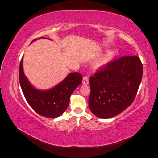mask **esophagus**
<instances>
[{
    "instance_id": "esophagus-1",
    "label": "esophagus",
    "mask_w": 158,
    "mask_h": 158,
    "mask_svg": "<svg viewBox=\"0 0 158 158\" xmlns=\"http://www.w3.org/2000/svg\"><path fill=\"white\" fill-rule=\"evenodd\" d=\"M82 83L84 85H87V84H89V78H88V76H84L83 80H82Z\"/></svg>"
}]
</instances>
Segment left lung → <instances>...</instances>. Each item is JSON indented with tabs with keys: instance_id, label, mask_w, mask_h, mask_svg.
Segmentation results:
<instances>
[{
	"instance_id": "obj_1",
	"label": "left lung",
	"mask_w": 158,
	"mask_h": 158,
	"mask_svg": "<svg viewBox=\"0 0 158 158\" xmlns=\"http://www.w3.org/2000/svg\"><path fill=\"white\" fill-rule=\"evenodd\" d=\"M137 56H124L100 68L89 78L90 111L101 118L117 115L132 103L142 80Z\"/></svg>"
}]
</instances>
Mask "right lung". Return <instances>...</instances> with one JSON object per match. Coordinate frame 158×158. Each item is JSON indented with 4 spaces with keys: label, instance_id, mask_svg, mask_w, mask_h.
Masks as SVG:
<instances>
[{
    "label": "right lung",
    "instance_id": "1",
    "mask_svg": "<svg viewBox=\"0 0 158 158\" xmlns=\"http://www.w3.org/2000/svg\"><path fill=\"white\" fill-rule=\"evenodd\" d=\"M22 61L23 58L19 68V80L27 103L41 116L50 118L60 116L69 106L71 94L82 83V74L79 73H70L55 87L49 90L41 91L33 88L25 76Z\"/></svg>",
    "mask_w": 158,
    "mask_h": 158
}]
</instances>
